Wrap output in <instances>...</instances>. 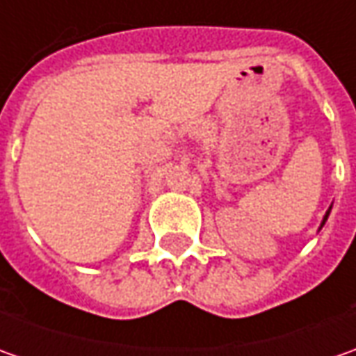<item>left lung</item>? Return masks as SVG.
<instances>
[{"label":"left lung","instance_id":"left-lung-1","mask_svg":"<svg viewBox=\"0 0 356 356\" xmlns=\"http://www.w3.org/2000/svg\"><path fill=\"white\" fill-rule=\"evenodd\" d=\"M329 212H331V210H329ZM329 212H327V216H325V220H323V224L327 222V218H329Z\"/></svg>","mask_w":356,"mask_h":356}]
</instances>
